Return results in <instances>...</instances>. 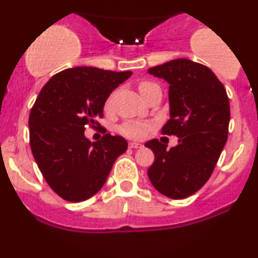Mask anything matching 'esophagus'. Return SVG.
Returning <instances> with one entry per match:
<instances>
[{
	"label": "esophagus",
	"mask_w": 258,
	"mask_h": 258,
	"mask_svg": "<svg viewBox=\"0 0 258 258\" xmlns=\"http://www.w3.org/2000/svg\"><path fill=\"white\" fill-rule=\"evenodd\" d=\"M128 146H130V148H132V149H141V148H143V144L136 143V142H131Z\"/></svg>",
	"instance_id": "obj_1"
}]
</instances>
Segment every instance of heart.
<instances>
[{
  "instance_id": "b5f03b06",
  "label": "heart",
  "mask_w": 258,
  "mask_h": 258,
  "mask_svg": "<svg viewBox=\"0 0 258 258\" xmlns=\"http://www.w3.org/2000/svg\"><path fill=\"white\" fill-rule=\"evenodd\" d=\"M155 86H158V85L153 84V82H148V81L141 82L138 86L139 93L141 94L146 93L148 90H150L152 87H155ZM149 128H150V126L148 125V123L137 122V121H128V122H125L122 126H121L120 131L122 135H125L126 137H128V138L141 139L147 135V132L149 131Z\"/></svg>"
}]
</instances>
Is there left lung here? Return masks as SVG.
I'll return each instance as SVG.
<instances>
[{"mask_svg":"<svg viewBox=\"0 0 258 258\" xmlns=\"http://www.w3.org/2000/svg\"><path fill=\"white\" fill-rule=\"evenodd\" d=\"M148 73L170 85V120L161 133L178 137V144L170 149L158 139L147 142L155 155L148 177L162 195L184 199L209 180L226 146L229 99L212 70L186 58L150 68Z\"/></svg>","mask_w":258,"mask_h":258,"instance_id":"8db88e82","label":"left lung"}]
</instances>
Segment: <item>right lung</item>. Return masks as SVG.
<instances>
[{"instance_id": "1", "label": "right lung", "mask_w": 258, "mask_h": 258, "mask_svg": "<svg viewBox=\"0 0 258 258\" xmlns=\"http://www.w3.org/2000/svg\"><path fill=\"white\" fill-rule=\"evenodd\" d=\"M131 75L76 67L52 76L38 94L29 117L31 152L43 178L64 200L93 197L127 150L120 136L105 133L91 142L85 130L96 125L111 92Z\"/></svg>"}]
</instances>
